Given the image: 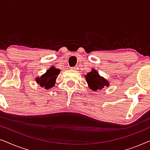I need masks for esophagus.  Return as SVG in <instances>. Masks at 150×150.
<instances>
[{"mask_svg": "<svg viewBox=\"0 0 150 150\" xmlns=\"http://www.w3.org/2000/svg\"><path fill=\"white\" fill-rule=\"evenodd\" d=\"M71 69H74V70H77V69H79V68H78V66H75V67H71Z\"/></svg>", "mask_w": 150, "mask_h": 150, "instance_id": "1", "label": "esophagus"}]
</instances>
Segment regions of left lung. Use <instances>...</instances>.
<instances>
[{
  "mask_svg": "<svg viewBox=\"0 0 150 150\" xmlns=\"http://www.w3.org/2000/svg\"><path fill=\"white\" fill-rule=\"evenodd\" d=\"M85 78L88 85L93 91L101 90L105 86L108 87L109 85V83L103 77L100 76L96 69H92V71L88 73L85 76Z\"/></svg>",
  "mask_w": 150,
  "mask_h": 150,
  "instance_id": "left-lung-1",
  "label": "left lung"
}]
</instances>
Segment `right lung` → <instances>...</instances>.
I'll use <instances>...</instances> for the list:
<instances>
[{
    "mask_svg": "<svg viewBox=\"0 0 150 150\" xmlns=\"http://www.w3.org/2000/svg\"><path fill=\"white\" fill-rule=\"evenodd\" d=\"M59 72H60V70L59 69H56L53 67H50L40 78H37V83L40 84L41 87H44L45 89H50L54 85L55 81Z\"/></svg>",
    "mask_w": 150,
    "mask_h": 150,
    "instance_id": "obj_1",
    "label": "right lung"
}]
</instances>
